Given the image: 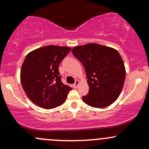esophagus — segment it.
Masks as SVG:
<instances>
[{
	"label": "esophagus",
	"mask_w": 149,
	"mask_h": 149,
	"mask_svg": "<svg viewBox=\"0 0 149 149\" xmlns=\"http://www.w3.org/2000/svg\"><path fill=\"white\" fill-rule=\"evenodd\" d=\"M79 80H76V82H75V83L73 84V87H74V88H77L78 87V85H79Z\"/></svg>",
	"instance_id": "1"
}]
</instances>
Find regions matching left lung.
I'll return each instance as SVG.
<instances>
[{
	"label": "left lung",
	"mask_w": 149,
	"mask_h": 149,
	"mask_svg": "<svg viewBox=\"0 0 149 149\" xmlns=\"http://www.w3.org/2000/svg\"><path fill=\"white\" fill-rule=\"evenodd\" d=\"M72 53L86 72L89 92L82 97L85 103L95 108L113 103L122 91L125 79V68L119 52L107 46L88 43L73 47Z\"/></svg>",
	"instance_id": "1"
}]
</instances>
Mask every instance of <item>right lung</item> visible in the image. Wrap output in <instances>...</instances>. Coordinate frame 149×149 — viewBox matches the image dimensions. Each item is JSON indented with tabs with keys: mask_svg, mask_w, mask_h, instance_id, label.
I'll list each match as a JSON object with an SVG mask.
<instances>
[{
	"mask_svg": "<svg viewBox=\"0 0 149 149\" xmlns=\"http://www.w3.org/2000/svg\"><path fill=\"white\" fill-rule=\"evenodd\" d=\"M71 48L47 45L31 51L25 57L20 72L26 95L38 107L54 109L64 104L71 88L61 83L59 65Z\"/></svg>",
	"mask_w": 149,
	"mask_h": 149,
	"instance_id": "1",
	"label": "right lung"
}]
</instances>
